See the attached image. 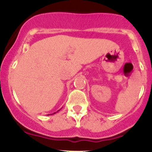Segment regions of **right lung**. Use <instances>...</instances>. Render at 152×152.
I'll return each instance as SVG.
<instances>
[{
  "instance_id": "obj_1",
  "label": "right lung",
  "mask_w": 152,
  "mask_h": 152,
  "mask_svg": "<svg viewBox=\"0 0 152 152\" xmlns=\"http://www.w3.org/2000/svg\"><path fill=\"white\" fill-rule=\"evenodd\" d=\"M58 111H59V110H58Z\"/></svg>"
}]
</instances>
